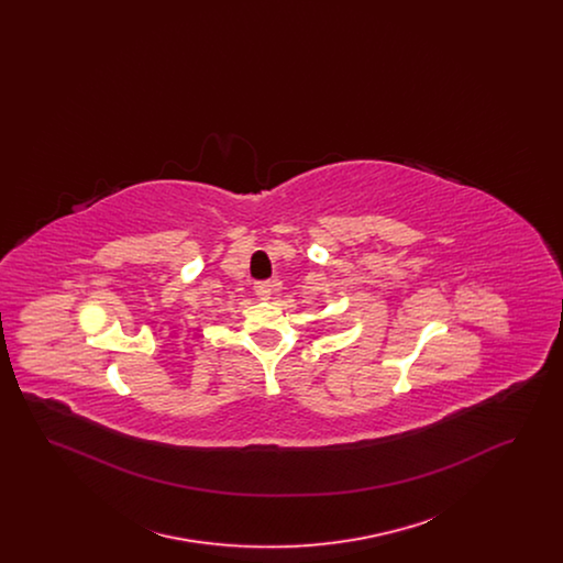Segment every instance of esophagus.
Listing matches in <instances>:
<instances>
[{
    "label": "esophagus",
    "instance_id": "obj_1",
    "mask_svg": "<svg viewBox=\"0 0 563 563\" xmlns=\"http://www.w3.org/2000/svg\"><path fill=\"white\" fill-rule=\"evenodd\" d=\"M272 287H274V285H272V283H268V280H260V283H255V287H253V289H255V294L266 299V297H269V295H272Z\"/></svg>",
    "mask_w": 563,
    "mask_h": 563
}]
</instances>
